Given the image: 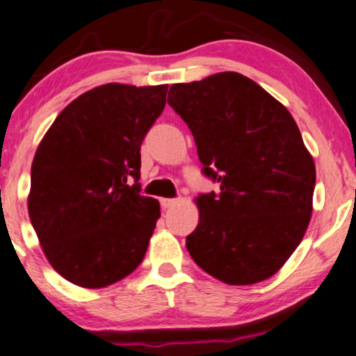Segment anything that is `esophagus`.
Here are the masks:
<instances>
[{"label": "esophagus", "instance_id": "1", "mask_svg": "<svg viewBox=\"0 0 356 356\" xmlns=\"http://www.w3.org/2000/svg\"><path fill=\"white\" fill-rule=\"evenodd\" d=\"M177 204V199H161V207L163 209H170V207H174Z\"/></svg>", "mask_w": 356, "mask_h": 356}]
</instances>
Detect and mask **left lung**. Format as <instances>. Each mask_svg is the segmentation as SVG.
I'll return each instance as SVG.
<instances>
[{"mask_svg":"<svg viewBox=\"0 0 356 356\" xmlns=\"http://www.w3.org/2000/svg\"><path fill=\"white\" fill-rule=\"evenodd\" d=\"M168 103L195 139L204 172L220 192L197 197L192 259L232 286L276 274L312 215L316 164L287 108L253 80L220 72L175 83Z\"/></svg>","mask_w":356,"mask_h":356,"instance_id":"1","label":"left lung"}]
</instances>
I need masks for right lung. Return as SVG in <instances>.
Listing matches in <instances>:
<instances>
[{"instance_id": "add662e5", "label": "right lung", "mask_w": 356, "mask_h": 356, "mask_svg": "<svg viewBox=\"0 0 356 356\" xmlns=\"http://www.w3.org/2000/svg\"><path fill=\"white\" fill-rule=\"evenodd\" d=\"M165 93L168 85L88 90L60 111L35 151L29 218L51 266L72 284L106 287L145 258L161 207L139 193V151Z\"/></svg>"}]
</instances>
